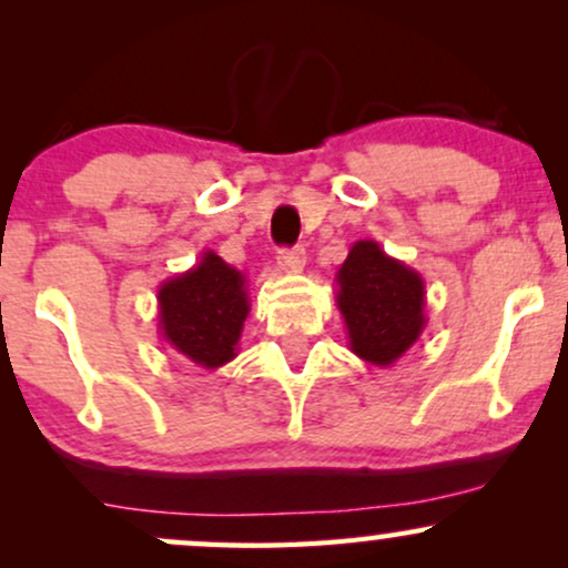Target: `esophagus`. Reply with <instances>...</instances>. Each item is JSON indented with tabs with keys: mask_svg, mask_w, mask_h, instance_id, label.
Segmentation results:
<instances>
[{
	"mask_svg": "<svg viewBox=\"0 0 568 568\" xmlns=\"http://www.w3.org/2000/svg\"><path fill=\"white\" fill-rule=\"evenodd\" d=\"M277 264H280V270H285V272H302L306 264L304 247H283V251L277 253Z\"/></svg>",
	"mask_w": 568,
	"mask_h": 568,
	"instance_id": "obj_1",
	"label": "esophagus"
}]
</instances>
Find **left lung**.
I'll return each instance as SVG.
<instances>
[{"mask_svg":"<svg viewBox=\"0 0 568 568\" xmlns=\"http://www.w3.org/2000/svg\"><path fill=\"white\" fill-rule=\"evenodd\" d=\"M336 306L349 349L371 366L389 368L419 342L427 325L425 280L374 240H357L336 272Z\"/></svg>","mask_w":568,"mask_h":568,"instance_id":"1","label":"left lung"}]
</instances>
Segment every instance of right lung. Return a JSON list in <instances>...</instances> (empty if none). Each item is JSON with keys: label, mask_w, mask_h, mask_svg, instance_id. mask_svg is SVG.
<instances>
[{"label": "right lung", "mask_w": 568, "mask_h": 568, "mask_svg": "<svg viewBox=\"0 0 568 568\" xmlns=\"http://www.w3.org/2000/svg\"><path fill=\"white\" fill-rule=\"evenodd\" d=\"M160 336L200 368H221L237 357L251 312L247 280L213 251L192 270L168 277L158 291Z\"/></svg>", "instance_id": "right-lung-1"}]
</instances>
